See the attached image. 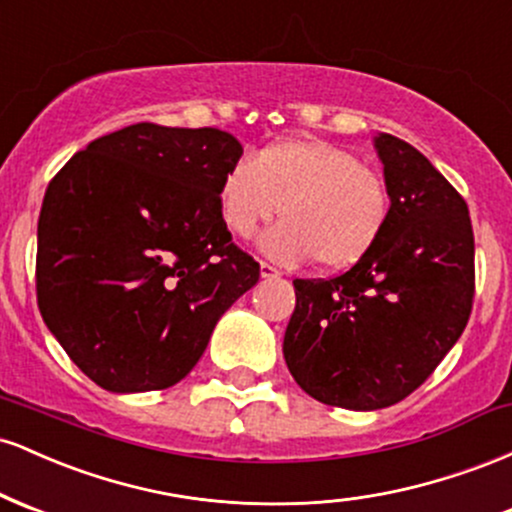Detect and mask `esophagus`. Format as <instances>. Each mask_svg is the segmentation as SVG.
Segmentation results:
<instances>
[{
	"label": "esophagus",
	"instance_id": "1",
	"mask_svg": "<svg viewBox=\"0 0 512 512\" xmlns=\"http://www.w3.org/2000/svg\"><path fill=\"white\" fill-rule=\"evenodd\" d=\"M260 276L262 279H276V276H281V272L269 262H260Z\"/></svg>",
	"mask_w": 512,
	"mask_h": 512
}]
</instances>
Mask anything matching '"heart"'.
<instances>
[{"label": "heart", "instance_id": "1", "mask_svg": "<svg viewBox=\"0 0 512 512\" xmlns=\"http://www.w3.org/2000/svg\"><path fill=\"white\" fill-rule=\"evenodd\" d=\"M262 250L281 264L317 260L346 269L368 255L390 219V192L378 170L325 139H281L243 156L223 173L219 214L248 240L279 214Z\"/></svg>", "mask_w": 512, "mask_h": 512}]
</instances>
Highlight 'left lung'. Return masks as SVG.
Wrapping results in <instances>:
<instances>
[{
	"label": "left lung",
	"instance_id": "1",
	"mask_svg": "<svg viewBox=\"0 0 512 512\" xmlns=\"http://www.w3.org/2000/svg\"><path fill=\"white\" fill-rule=\"evenodd\" d=\"M390 219L373 250L334 279H296L284 334L293 380L330 407L397 404L436 370L467 327L474 233L467 202L414 146L373 139Z\"/></svg>",
	"mask_w": 512,
	"mask_h": 512
}]
</instances>
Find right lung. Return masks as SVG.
I'll return each mask as SVG.
<instances>
[{
	"mask_svg": "<svg viewBox=\"0 0 512 512\" xmlns=\"http://www.w3.org/2000/svg\"><path fill=\"white\" fill-rule=\"evenodd\" d=\"M243 156L216 127L139 122L93 139L45 192L35 286L52 337L108 392L180 383L260 279L219 214Z\"/></svg>",
	"mask_w": 512,
	"mask_h": 512,
	"instance_id": "1",
	"label": "right lung"
}]
</instances>
